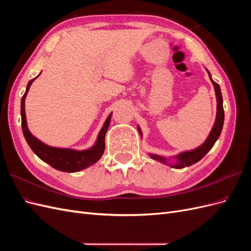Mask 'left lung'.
Here are the masks:
<instances>
[{"label":"left lung","mask_w":251,"mask_h":251,"mask_svg":"<svg viewBox=\"0 0 251 251\" xmlns=\"http://www.w3.org/2000/svg\"><path fill=\"white\" fill-rule=\"evenodd\" d=\"M209 78L214 85L215 88V92H216V97H217V116H216V121L214 124V126H212L211 131L208 135V137L206 138L200 147L196 148L195 150L192 151H182V153L172 157L174 159V162L170 163L169 160L170 159L165 158L163 156H159L155 154H150V157L151 159H155V160L164 163L166 165H170L171 168L174 169H183L186 168V166H191L195 164L196 162H198L199 160L206 155L208 151L211 150V148L214 147V144L218 140L219 136L221 135L223 125H224V109H223V98L221 94V89H220V86L217 82H215L211 78V75L209 71L206 69ZM138 132L140 136H142V132L140 130V127L138 126Z\"/></svg>","instance_id":"left-lung-1"}]
</instances>
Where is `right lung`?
<instances>
[{"label": "right lung", "mask_w": 251, "mask_h": 251, "mask_svg": "<svg viewBox=\"0 0 251 251\" xmlns=\"http://www.w3.org/2000/svg\"><path fill=\"white\" fill-rule=\"evenodd\" d=\"M36 78V77H35ZM31 79L27 85L26 92L23 95L21 100V117H22V130L24 137L29 144V147L34 151V154L44 162L50 164L53 169L66 173H75L81 170H85L89 166L93 165L101 158L104 151V137L108 131L112 113L105 119L101 130L97 136V139L92 148L83 151H77L72 149H62L47 146L46 143L42 142L31 134L27 126L26 113H25V98L29 91L30 86L35 79Z\"/></svg>", "instance_id": "1"}]
</instances>
